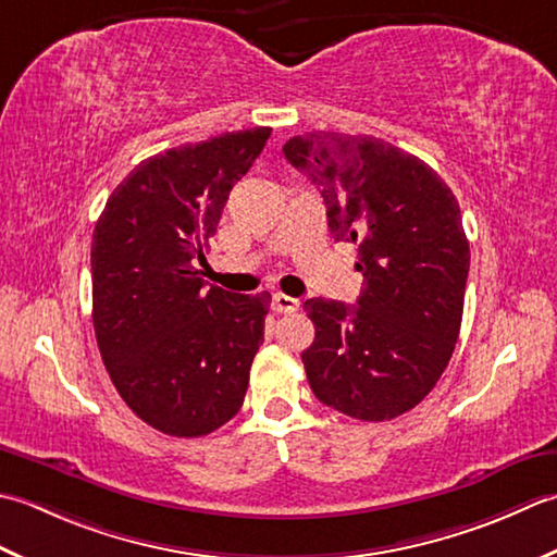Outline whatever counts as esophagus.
<instances>
[{"mask_svg":"<svg viewBox=\"0 0 557 557\" xmlns=\"http://www.w3.org/2000/svg\"><path fill=\"white\" fill-rule=\"evenodd\" d=\"M271 308H274V312L288 314V312H295L300 308V300L290 298V295H286V293H274V298H271Z\"/></svg>","mask_w":557,"mask_h":557,"instance_id":"obj_1","label":"esophagus"}]
</instances>
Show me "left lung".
Here are the masks:
<instances>
[{
    "label": "left lung",
    "mask_w": 557,
    "mask_h": 557,
    "mask_svg": "<svg viewBox=\"0 0 557 557\" xmlns=\"http://www.w3.org/2000/svg\"><path fill=\"white\" fill-rule=\"evenodd\" d=\"M312 180L336 243H356L358 305L310 298L302 366L317 399L358 421H392L435 387L459 338L469 240L433 168L368 134L310 132L283 146Z\"/></svg>",
    "instance_id": "1"
}]
</instances>
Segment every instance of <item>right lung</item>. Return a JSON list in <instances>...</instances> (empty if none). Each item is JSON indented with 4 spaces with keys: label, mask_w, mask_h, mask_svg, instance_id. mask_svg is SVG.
Returning a JSON list of instances; mask_svg holds the SVG:
<instances>
[{
    "label": "right lung",
    "mask_w": 557,
    "mask_h": 557,
    "mask_svg": "<svg viewBox=\"0 0 557 557\" xmlns=\"http://www.w3.org/2000/svg\"><path fill=\"white\" fill-rule=\"evenodd\" d=\"M271 127L146 158L112 191L90 245L94 326L115 389L144 423L201 437L240 411L271 295L207 288V262L233 185Z\"/></svg>",
    "instance_id": "right-lung-1"
}]
</instances>
